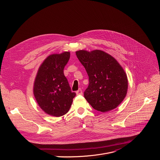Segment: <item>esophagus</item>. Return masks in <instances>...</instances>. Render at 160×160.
Wrapping results in <instances>:
<instances>
[{
	"mask_svg": "<svg viewBox=\"0 0 160 160\" xmlns=\"http://www.w3.org/2000/svg\"><path fill=\"white\" fill-rule=\"evenodd\" d=\"M76 94H77V95H82V94H83L82 89H81V88H79V89L77 91V92H76Z\"/></svg>",
	"mask_w": 160,
	"mask_h": 160,
	"instance_id": "obj_1",
	"label": "esophagus"
}]
</instances>
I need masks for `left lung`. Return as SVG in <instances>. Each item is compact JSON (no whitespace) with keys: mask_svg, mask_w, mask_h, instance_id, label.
Instances as JSON below:
<instances>
[{"mask_svg":"<svg viewBox=\"0 0 160 160\" xmlns=\"http://www.w3.org/2000/svg\"><path fill=\"white\" fill-rule=\"evenodd\" d=\"M76 55L85 68L88 86L84 98L92 107L104 112L116 108L124 99L128 80L123 68L109 54L95 50H81Z\"/></svg>","mask_w":160,"mask_h":160,"instance_id":"8db88e82","label":"left lung"}]
</instances>
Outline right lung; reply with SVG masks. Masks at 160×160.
<instances>
[{
	"instance_id": "1",
	"label": "right lung",
	"mask_w": 160,
	"mask_h": 160,
	"mask_svg": "<svg viewBox=\"0 0 160 160\" xmlns=\"http://www.w3.org/2000/svg\"><path fill=\"white\" fill-rule=\"evenodd\" d=\"M70 58V52L49 56L39 67L35 80V99L45 113L53 117L67 113L76 96L63 72Z\"/></svg>"
}]
</instances>
